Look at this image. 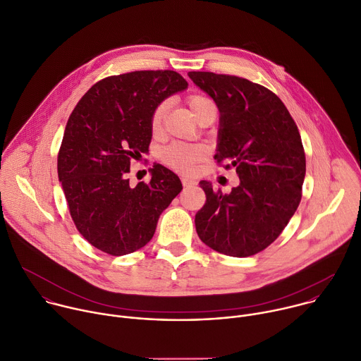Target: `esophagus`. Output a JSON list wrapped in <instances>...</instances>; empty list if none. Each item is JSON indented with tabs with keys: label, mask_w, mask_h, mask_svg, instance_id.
I'll return each mask as SVG.
<instances>
[{
	"label": "esophagus",
	"mask_w": 361,
	"mask_h": 361,
	"mask_svg": "<svg viewBox=\"0 0 361 361\" xmlns=\"http://www.w3.org/2000/svg\"><path fill=\"white\" fill-rule=\"evenodd\" d=\"M181 181H183V185H184V187H191V185L195 184V180L191 178V177H187V176H183V177H181Z\"/></svg>",
	"instance_id": "1"
}]
</instances>
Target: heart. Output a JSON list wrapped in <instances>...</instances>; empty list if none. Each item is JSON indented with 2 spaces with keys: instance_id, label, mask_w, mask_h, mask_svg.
<instances>
[{
  "instance_id": "1",
  "label": "heart",
  "mask_w": 361,
  "mask_h": 361,
  "mask_svg": "<svg viewBox=\"0 0 361 361\" xmlns=\"http://www.w3.org/2000/svg\"><path fill=\"white\" fill-rule=\"evenodd\" d=\"M213 102L204 95L195 94L188 98V106L192 111V114L197 117L205 107L212 106ZM169 111V101H163L154 109L151 118H149V127L151 133L154 135H161L164 130V118ZM207 152L197 144H187V142H173L169 147H166L161 152V159L171 166L176 170H180L183 173H191L198 163H201Z\"/></svg>"
}]
</instances>
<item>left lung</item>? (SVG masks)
Returning a JSON list of instances; mask_svg holds the SVG:
<instances>
[{
	"instance_id": "1",
	"label": "left lung",
	"mask_w": 361,
	"mask_h": 361,
	"mask_svg": "<svg viewBox=\"0 0 361 361\" xmlns=\"http://www.w3.org/2000/svg\"><path fill=\"white\" fill-rule=\"evenodd\" d=\"M188 77L220 111L214 160L240 178L228 194L200 181L207 200L195 214L197 234L221 254L254 255L281 234L300 204L305 154L298 128L283 101L260 84L207 71Z\"/></svg>"
}]
</instances>
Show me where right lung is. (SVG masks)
Here are the masks:
<instances>
[{"label":"right lung","mask_w":361,"mask_h":361,"mask_svg":"<svg viewBox=\"0 0 361 361\" xmlns=\"http://www.w3.org/2000/svg\"><path fill=\"white\" fill-rule=\"evenodd\" d=\"M176 71H133L95 82L78 101L60 147L59 180L80 234L110 255L144 247L183 185L161 164L130 185L131 159L151 142L149 118L161 101L187 88Z\"/></svg>","instance_id":"1"}]
</instances>
